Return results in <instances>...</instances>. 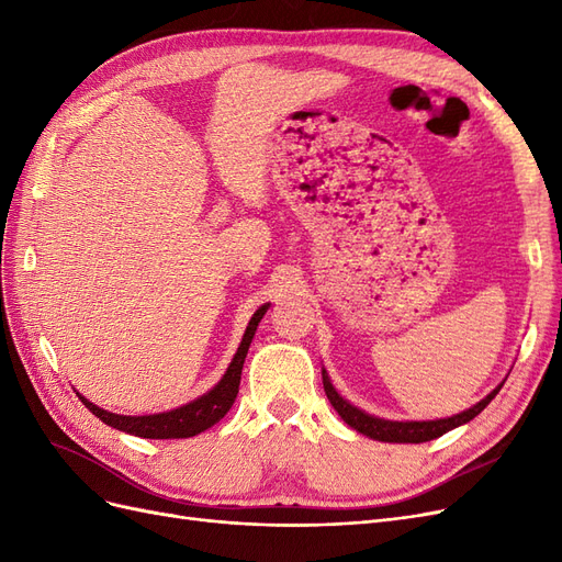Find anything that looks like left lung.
Returning a JSON list of instances; mask_svg holds the SVG:
<instances>
[{"instance_id":"left-lung-1","label":"left lung","mask_w":562,"mask_h":562,"mask_svg":"<svg viewBox=\"0 0 562 562\" xmlns=\"http://www.w3.org/2000/svg\"><path fill=\"white\" fill-rule=\"evenodd\" d=\"M323 386H326V394H328L333 407L339 413V417H342L349 424V427H353L356 431H361L370 438L386 440V443H419V440L440 436L446 429L454 427V422H459V417H469V413H475V407H481V403L473 405L469 413L457 415V419L452 417V424H450V419H448V424L446 422L443 424H440V422L438 424L436 422H429V424L427 422H424V424H419V422H415V424L413 422L411 424H407V422L405 424L403 422H384V419L368 417L366 413L356 411L353 405H349L342 396L337 394V391L333 389V384L326 378H323Z\"/></svg>"}]
</instances>
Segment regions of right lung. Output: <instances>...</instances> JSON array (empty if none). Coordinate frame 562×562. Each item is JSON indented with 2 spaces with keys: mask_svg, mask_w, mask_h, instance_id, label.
<instances>
[{
  "mask_svg": "<svg viewBox=\"0 0 562 562\" xmlns=\"http://www.w3.org/2000/svg\"><path fill=\"white\" fill-rule=\"evenodd\" d=\"M252 335L255 330L241 342V349L236 351L232 366L227 368V375L220 380V384L213 391H209L206 396L187 403L178 407V411L161 413V415H145V417H124V415H112L108 411H100V407L89 403L91 411L95 417L110 424V427L133 436H140V438H190L206 431L215 422H220L227 415V411L236 401V394H239L241 368H244V359H246Z\"/></svg>",
  "mask_w": 562,
  "mask_h": 562,
  "instance_id": "right-lung-1",
  "label": "right lung"
}]
</instances>
